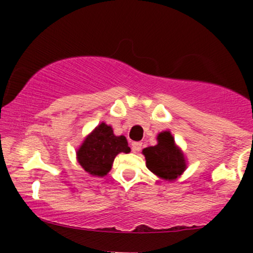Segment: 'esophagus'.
Listing matches in <instances>:
<instances>
[{"label":"esophagus","mask_w":253,"mask_h":253,"mask_svg":"<svg viewBox=\"0 0 253 253\" xmlns=\"http://www.w3.org/2000/svg\"><path fill=\"white\" fill-rule=\"evenodd\" d=\"M141 146H143V143H140V141H133L132 143L133 152H139V151L141 150Z\"/></svg>","instance_id":"obj_1"}]
</instances>
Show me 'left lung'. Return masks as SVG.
<instances>
[{"label":"left lung","instance_id":"left-lung-1","mask_svg":"<svg viewBox=\"0 0 253 253\" xmlns=\"http://www.w3.org/2000/svg\"><path fill=\"white\" fill-rule=\"evenodd\" d=\"M157 139L158 144L156 146L146 147L143 150L147 169L161 178L169 181L175 179L185 169L183 155L175 146V140L170 132L161 133Z\"/></svg>","mask_w":253,"mask_h":253}]
</instances>
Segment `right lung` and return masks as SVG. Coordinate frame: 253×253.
Returning <instances> with one entry per match:
<instances>
[{"label":"right lung","mask_w":253,"mask_h":253,"mask_svg":"<svg viewBox=\"0 0 253 253\" xmlns=\"http://www.w3.org/2000/svg\"><path fill=\"white\" fill-rule=\"evenodd\" d=\"M130 149L124 135L117 136L112 127L102 123L88 135L77 151L78 163L92 176H104L112 169L114 158L120 152L128 153Z\"/></svg>","instance_id":"right-lung-1"}]
</instances>
